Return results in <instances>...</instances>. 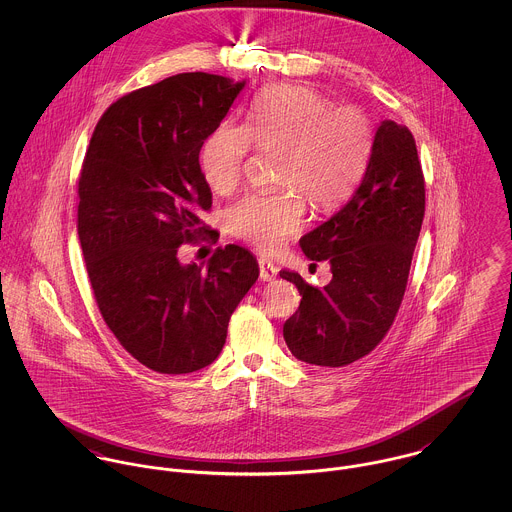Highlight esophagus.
<instances>
[{"mask_svg": "<svg viewBox=\"0 0 512 512\" xmlns=\"http://www.w3.org/2000/svg\"><path fill=\"white\" fill-rule=\"evenodd\" d=\"M258 264H260V278H262L264 282H272V280H276V276H278V268H276L272 262H268L266 258H260V260H258Z\"/></svg>", "mask_w": 512, "mask_h": 512, "instance_id": "1", "label": "esophagus"}]
</instances>
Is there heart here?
<instances>
[{"instance_id": "obj_1", "label": "heart", "mask_w": 512, "mask_h": 512, "mask_svg": "<svg viewBox=\"0 0 512 512\" xmlns=\"http://www.w3.org/2000/svg\"><path fill=\"white\" fill-rule=\"evenodd\" d=\"M252 146L280 153L278 195H248L230 213V230L264 252H276L305 224V197L319 209L343 203L365 173L372 128L353 106H331L313 88L262 90L246 126L222 122L201 146V171L215 193H230L242 179Z\"/></svg>"}]
</instances>
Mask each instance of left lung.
<instances>
[{"label":"left lung","mask_w":512,"mask_h":512,"mask_svg":"<svg viewBox=\"0 0 512 512\" xmlns=\"http://www.w3.org/2000/svg\"><path fill=\"white\" fill-rule=\"evenodd\" d=\"M424 211V173L414 136L406 126L384 120L353 197L299 240L309 260L331 264L333 280L319 290L297 272H280L301 295L284 323L295 359L351 365L384 339L406 292Z\"/></svg>","instance_id":"obj_1"}]
</instances>
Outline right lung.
Wrapping results in <instances>:
<instances>
[{
    "instance_id": "obj_1",
    "label": "right lung",
    "mask_w": 512,
    "mask_h": 512,
    "mask_svg": "<svg viewBox=\"0 0 512 512\" xmlns=\"http://www.w3.org/2000/svg\"><path fill=\"white\" fill-rule=\"evenodd\" d=\"M246 80L183 73L134 90L98 120L78 177V238L98 309L120 345L161 374L215 363L232 311L258 280L242 246L203 272L179 246L201 238L213 193L199 151Z\"/></svg>"
}]
</instances>
